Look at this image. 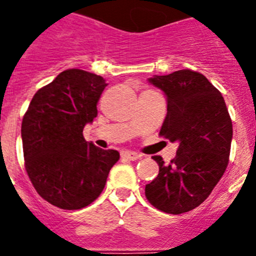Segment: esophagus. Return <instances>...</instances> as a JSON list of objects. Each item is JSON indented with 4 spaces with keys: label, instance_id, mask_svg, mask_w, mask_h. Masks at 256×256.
<instances>
[{
    "label": "esophagus",
    "instance_id": "34e87169",
    "mask_svg": "<svg viewBox=\"0 0 256 256\" xmlns=\"http://www.w3.org/2000/svg\"><path fill=\"white\" fill-rule=\"evenodd\" d=\"M122 158L128 160H137L141 158V155L137 152H133V151H123V152H122Z\"/></svg>",
    "mask_w": 256,
    "mask_h": 256
}]
</instances>
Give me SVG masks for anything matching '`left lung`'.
<instances>
[{
    "instance_id": "1",
    "label": "left lung",
    "mask_w": 256,
    "mask_h": 256,
    "mask_svg": "<svg viewBox=\"0 0 256 256\" xmlns=\"http://www.w3.org/2000/svg\"><path fill=\"white\" fill-rule=\"evenodd\" d=\"M166 94L168 112L159 136L180 144L169 164H159L158 177L146 184L152 206L182 214L202 204L230 162L232 120L220 92L198 72L177 70L148 79Z\"/></svg>"
}]
</instances>
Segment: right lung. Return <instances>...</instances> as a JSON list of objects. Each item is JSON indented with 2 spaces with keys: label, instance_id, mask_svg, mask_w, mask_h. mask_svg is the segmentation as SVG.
<instances>
[{
  "label": "right lung",
  "instance_id": "1",
  "mask_svg": "<svg viewBox=\"0 0 256 256\" xmlns=\"http://www.w3.org/2000/svg\"><path fill=\"white\" fill-rule=\"evenodd\" d=\"M105 79L68 69L40 88L22 116L24 164L38 195L60 209L76 210L94 202L119 160L116 150H102L83 137L97 116Z\"/></svg>",
  "mask_w": 256,
  "mask_h": 256
}]
</instances>
